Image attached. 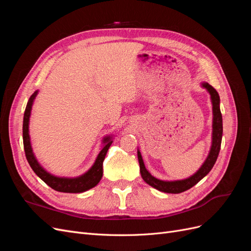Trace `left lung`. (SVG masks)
I'll list each match as a JSON object with an SVG mask.
<instances>
[{"label":"left lung","mask_w":251,"mask_h":251,"mask_svg":"<svg viewBox=\"0 0 251 251\" xmlns=\"http://www.w3.org/2000/svg\"><path fill=\"white\" fill-rule=\"evenodd\" d=\"M202 87L206 89L211 98L212 102V113H214V120H212V144L211 149L208 154L206 160L203 163V165L199 169V171L194 174L192 177H189L184 180H178V181H162L159 180L147 171L146 166H144L143 160L140 151H137L138 155V161L140 165V174L142 179L147 182V183L158 191L169 194H180L182 192H185L187 189L196 185L198 182L203 179L206 175L210 172L212 166L215 165L217 158L219 156L220 149H221V141H222V134H223V123H222V114L220 111V96L216 89L211 87L209 83L203 82Z\"/></svg>","instance_id":"8db88e82"}]
</instances>
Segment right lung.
Segmentation results:
<instances>
[{
  "instance_id": "right-lung-1",
  "label": "right lung",
  "mask_w": 251,
  "mask_h": 251,
  "mask_svg": "<svg viewBox=\"0 0 251 251\" xmlns=\"http://www.w3.org/2000/svg\"><path fill=\"white\" fill-rule=\"evenodd\" d=\"M37 94V91L31 95L29 98V101L26 105L25 113H24V120H23V142H24V150H25V155L27 158V161L29 165L31 166L33 172L39 176L45 183L49 185L51 188L54 189L57 192L62 193H82L86 192L88 189L94 187L98 184V182L101 180L102 177V163L104 160V157L107 155V151L112 144V140L109 137H105L103 142L105 146L100 151V153L98 154L96 161L93 164L92 168H91L86 174L81 175L80 177L77 178H59L55 177L53 175L49 174L48 172L45 171L40 163L37 162L35 159L33 151L31 149V144H30V137H29V117H30V112H31L32 103L34 98Z\"/></svg>"
}]
</instances>
